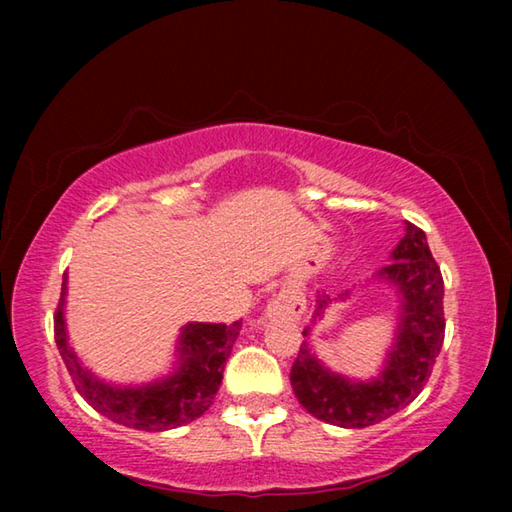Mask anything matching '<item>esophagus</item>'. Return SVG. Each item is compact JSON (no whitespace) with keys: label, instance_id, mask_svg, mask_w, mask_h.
<instances>
[{"label":"esophagus","instance_id":"obj_1","mask_svg":"<svg viewBox=\"0 0 512 512\" xmlns=\"http://www.w3.org/2000/svg\"><path fill=\"white\" fill-rule=\"evenodd\" d=\"M305 311V298L298 291H282L268 302L264 318H300Z\"/></svg>","mask_w":512,"mask_h":512}]
</instances>
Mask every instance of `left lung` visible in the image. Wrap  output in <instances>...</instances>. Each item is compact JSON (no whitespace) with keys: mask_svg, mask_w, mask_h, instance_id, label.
I'll return each instance as SVG.
<instances>
[{"mask_svg":"<svg viewBox=\"0 0 512 512\" xmlns=\"http://www.w3.org/2000/svg\"><path fill=\"white\" fill-rule=\"evenodd\" d=\"M391 257L393 262L381 268L377 277L395 284L402 296V311L393 350L388 352L381 375L370 381L336 375L320 363L309 341L300 343V352L293 361L291 386L298 402L314 418L336 427H370L409 406L422 393L443 348L445 282L429 250L427 235L418 225L406 223V235ZM348 296V291L339 293V300ZM334 300L327 293H318L314 318L323 316ZM309 329L302 332L307 339Z\"/></svg>","mask_w":512,"mask_h":512,"instance_id":"obj_1","label":"left lung"}]
</instances>
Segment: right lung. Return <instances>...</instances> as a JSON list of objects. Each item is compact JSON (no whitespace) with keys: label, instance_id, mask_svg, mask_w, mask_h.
<instances>
[{"label":"right lung","instance_id":"right-lung-1","mask_svg":"<svg viewBox=\"0 0 512 512\" xmlns=\"http://www.w3.org/2000/svg\"><path fill=\"white\" fill-rule=\"evenodd\" d=\"M65 293L67 273L63 275L58 309L54 316V334L60 357L72 377L76 391L92 409L112 422L142 431H167L183 427L210 409L219 391L223 368L235 345L241 320L223 323H189L178 339V368L167 379L144 386H112L83 368L72 352L65 332Z\"/></svg>","mask_w":512,"mask_h":512}]
</instances>
